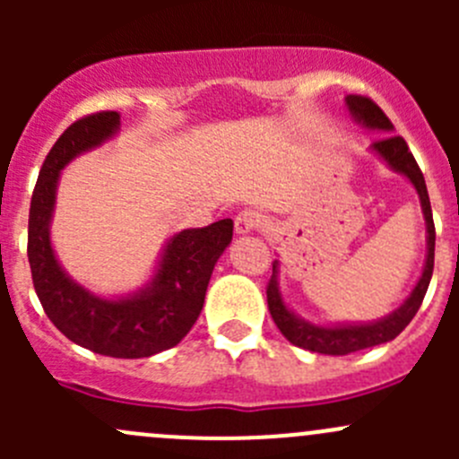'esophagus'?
<instances>
[{"mask_svg":"<svg viewBox=\"0 0 459 459\" xmlns=\"http://www.w3.org/2000/svg\"><path fill=\"white\" fill-rule=\"evenodd\" d=\"M262 221H264V217L259 215L257 211L247 208V211H242L238 217H235V233L238 235L253 233V230H257L259 226H262Z\"/></svg>","mask_w":459,"mask_h":459,"instance_id":"esophagus-1","label":"esophagus"}]
</instances>
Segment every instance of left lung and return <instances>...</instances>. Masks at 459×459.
<instances>
[{
  "label": "left lung",
  "instance_id": "8db88e82",
  "mask_svg": "<svg viewBox=\"0 0 459 459\" xmlns=\"http://www.w3.org/2000/svg\"><path fill=\"white\" fill-rule=\"evenodd\" d=\"M346 110L351 117L359 124L362 128L373 133H384L386 137L371 143L368 151L373 152L377 160H382L393 173L402 175L409 179L411 186L415 188L420 197V206H422L424 224H427V257H424L422 275L415 281L413 290L409 298L400 304L393 313L388 316L373 319V322H333V324H317L304 319L299 313L286 304L284 295L280 289V259L273 262V275L268 281L266 299H268V311H271L273 319H275L277 328L281 335L290 342V344L299 346V349L313 351V353L322 355H349L355 351L371 349V346L386 344V342L395 340L411 319L418 313L420 304H422L424 295L430 284V275H433V259H435V226H433V212H430L429 191L424 175L420 170L418 161L411 155L409 146L402 140L400 135H391L395 128L388 122L386 115L382 113L377 104H373L367 97L349 95L346 97Z\"/></svg>",
  "mask_w": 459,
  "mask_h": 459
}]
</instances>
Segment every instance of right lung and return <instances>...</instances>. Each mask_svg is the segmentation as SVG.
I'll return each mask as SVG.
<instances>
[{
	"mask_svg": "<svg viewBox=\"0 0 459 459\" xmlns=\"http://www.w3.org/2000/svg\"><path fill=\"white\" fill-rule=\"evenodd\" d=\"M119 128V113H95L68 126L50 148L30 200L29 262L46 316L68 340L92 353L137 359L178 346L197 322L212 268L233 239V220L170 235L148 280L131 293L100 295L73 280L50 239L62 170L115 140Z\"/></svg>",
	"mask_w": 459,
	"mask_h": 459,
	"instance_id": "add662e5",
	"label": "right lung"
}]
</instances>
